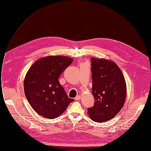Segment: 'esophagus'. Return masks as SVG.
I'll return each mask as SVG.
<instances>
[{
    "mask_svg": "<svg viewBox=\"0 0 151 151\" xmlns=\"http://www.w3.org/2000/svg\"><path fill=\"white\" fill-rule=\"evenodd\" d=\"M81 99V96L80 95H78L75 97V99L76 100H80Z\"/></svg>",
    "mask_w": 151,
    "mask_h": 151,
    "instance_id": "obj_1",
    "label": "esophagus"
}]
</instances>
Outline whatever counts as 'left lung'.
<instances>
[{
  "instance_id": "8db88e82",
  "label": "left lung",
  "mask_w": 151,
  "mask_h": 151,
  "mask_svg": "<svg viewBox=\"0 0 151 151\" xmlns=\"http://www.w3.org/2000/svg\"><path fill=\"white\" fill-rule=\"evenodd\" d=\"M92 94L94 104L88 114L95 122L113 119L123 107L127 88L124 76L113 61L91 57Z\"/></svg>"
}]
</instances>
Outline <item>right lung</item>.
Masks as SVG:
<instances>
[{
	"mask_svg": "<svg viewBox=\"0 0 151 151\" xmlns=\"http://www.w3.org/2000/svg\"><path fill=\"white\" fill-rule=\"evenodd\" d=\"M63 56H48L37 60L27 71L24 86L32 108L44 118H57L74 101L67 96L58 81L60 75L72 62Z\"/></svg>",
	"mask_w": 151,
	"mask_h": 151,
	"instance_id": "right-lung-1",
	"label": "right lung"
}]
</instances>
